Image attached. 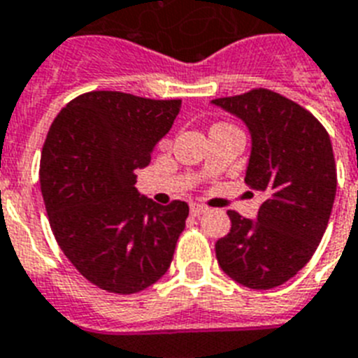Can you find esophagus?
I'll use <instances>...</instances> for the list:
<instances>
[{"label": "esophagus", "mask_w": 358, "mask_h": 358, "mask_svg": "<svg viewBox=\"0 0 358 358\" xmlns=\"http://www.w3.org/2000/svg\"><path fill=\"white\" fill-rule=\"evenodd\" d=\"M203 213H207V207H203L199 203H190V214L192 216H201Z\"/></svg>", "instance_id": "1"}]
</instances>
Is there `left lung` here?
<instances>
[{"label":"left lung","instance_id":"8db88e82","mask_svg":"<svg viewBox=\"0 0 358 358\" xmlns=\"http://www.w3.org/2000/svg\"><path fill=\"white\" fill-rule=\"evenodd\" d=\"M251 133L245 185L262 196L257 220L227 210L216 242L220 268L240 285L270 290L307 264L324 236L336 194L327 131L307 108L268 88L213 99Z\"/></svg>","mask_w":358,"mask_h":358}]
</instances>
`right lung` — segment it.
<instances>
[{"instance_id":"add662e5","label":"right lung","mask_w":358,"mask_h":358,"mask_svg":"<svg viewBox=\"0 0 358 358\" xmlns=\"http://www.w3.org/2000/svg\"><path fill=\"white\" fill-rule=\"evenodd\" d=\"M179 110L181 99L94 90L71 99L48 131L40 188L51 231L101 290L136 294L170 268L188 205H157L134 182Z\"/></svg>"}]
</instances>
